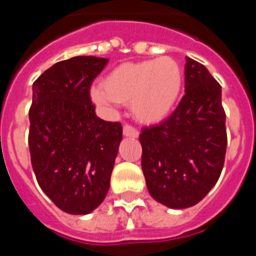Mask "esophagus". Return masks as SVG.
Masks as SVG:
<instances>
[{
  "label": "esophagus",
  "mask_w": 256,
  "mask_h": 256,
  "mask_svg": "<svg viewBox=\"0 0 256 256\" xmlns=\"http://www.w3.org/2000/svg\"><path fill=\"white\" fill-rule=\"evenodd\" d=\"M123 134L126 136V137H132V138H137L138 137V130H136V128H133L132 126H126L123 128Z\"/></svg>",
  "instance_id": "1"
}]
</instances>
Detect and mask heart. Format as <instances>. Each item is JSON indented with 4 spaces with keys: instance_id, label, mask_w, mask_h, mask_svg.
Instances as JSON below:
<instances>
[{
    "instance_id": "1",
    "label": "heart",
    "mask_w": 256,
    "mask_h": 256,
    "mask_svg": "<svg viewBox=\"0 0 256 256\" xmlns=\"http://www.w3.org/2000/svg\"><path fill=\"white\" fill-rule=\"evenodd\" d=\"M183 87V70L174 58L126 62L112 70L102 88L92 90L98 104L130 105L133 116L144 124L164 120L173 112Z\"/></svg>"
}]
</instances>
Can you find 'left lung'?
I'll list each match as a JSON object with an SVG mask.
<instances>
[{
    "label": "left lung",
    "mask_w": 256,
    "mask_h": 256,
    "mask_svg": "<svg viewBox=\"0 0 256 256\" xmlns=\"http://www.w3.org/2000/svg\"><path fill=\"white\" fill-rule=\"evenodd\" d=\"M184 91L173 114L140 134L150 195L172 209L200 202L216 186L227 148L222 87L202 64L186 58Z\"/></svg>",
    "instance_id": "8db88e82"
}]
</instances>
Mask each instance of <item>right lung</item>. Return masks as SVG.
<instances>
[{"instance_id":"1","label":"right lung","mask_w":256,"mask_h":256,"mask_svg":"<svg viewBox=\"0 0 256 256\" xmlns=\"http://www.w3.org/2000/svg\"><path fill=\"white\" fill-rule=\"evenodd\" d=\"M108 62L96 56L58 61L32 88V166L42 191L68 214H90L110 188L123 128L97 116L90 97Z\"/></svg>"}]
</instances>
